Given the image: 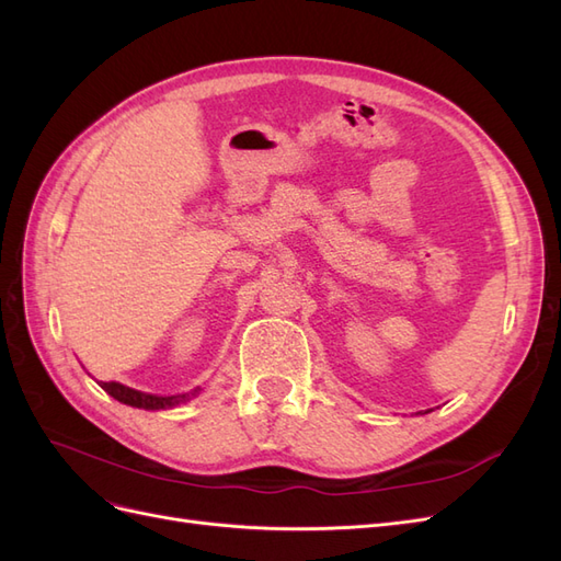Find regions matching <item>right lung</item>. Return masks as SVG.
Returning a JSON list of instances; mask_svg holds the SVG:
<instances>
[{"label": "right lung", "instance_id": "right-lung-1", "mask_svg": "<svg viewBox=\"0 0 561 561\" xmlns=\"http://www.w3.org/2000/svg\"><path fill=\"white\" fill-rule=\"evenodd\" d=\"M98 383H100V388L107 390V393H110L114 400L124 402V404H130V407H140V410H165V407H175V404H180V402H184V400H190V393L163 398V396L140 393V390L128 388V386L116 383V381H98ZM192 396H194V393H192Z\"/></svg>", "mask_w": 561, "mask_h": 561}]
</instances>
